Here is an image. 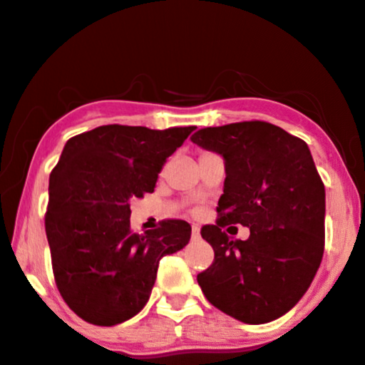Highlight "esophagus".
<instances>
[{"instance_id": "esophagus-1", "label": "esophagus", "mask_w": 365, "mask_h": 365, "mask_svg": "<svg viewBox=\"0 0 365 365\" xmlns=\"http://www.w3.org/2000/svg\"><path fill=\"white\" fill-rule=\"evenodd\" d=\"M199 238H200V227L192 226V240H199Z\"/></svg>"}]
</instances>
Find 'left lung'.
I'll use <instances>...</instances> for the list:
<instances>
[{
    "label": "left lung",
    "mask_w": 365,
    "mask_h": 365,
    "mask_svg": "<svg viewBox=\"0 0 365 365\" xmlns=\"http://www.w3.org/2000/svg\"><path fill=\"white\" fill-rule=\"evenodd\" d=\"M192 143L225 158L216 225L200 230L214 262L197 275L207 301L243 323L274 322L313 282L324 250V185L304 140L262 120L205 127ZM227 224L250 227L231 240Z\"/></svg>",
    "instance_id": "8db88e82"
}]
</instances>
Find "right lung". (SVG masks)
<instances>
[{"label": "right lung", "instance_id": "1", "mask_svg": "<svg viewBox=\"0 0 365 365\" xmlns=\"http://www.w3.org/2000/svg\"><path fill=\"white\" fill-rule=\"evenodd\" d=\"M194 129L112 124L66 143L49 178L46 235L57 289L85 322L113 327L138 314L161 258L190 240L182 219L133 232L129 202L155 192L166 158Z\"/></svg>", "mask_w": 365, "mask_h": 365}]
</instances>
